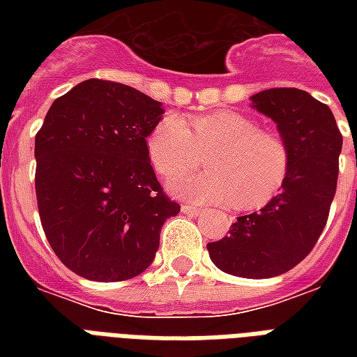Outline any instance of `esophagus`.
<instances>
[{
	"label": "esophagus",
	"mask_w": 357,
	"mask_h": 357,
	"mask_svg": "<svg viewBox=\"0 0 357 357\" xmlns=\"http://www.w3.org/2000/svg\"><path fill=\"white\" fill-rule=\"evenodd\" d=\"M181 211H183L185 215H190V217H202V215H206V209L195 207V206H187V204L181 207Z\"/></svg>",
	"instance_id": "esophagus-1"
}]
</instances>
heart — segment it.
<instances>
[{"mask_svg": "<svg viewBox=\"0 0 357 357\" xmlns=\"http://www.w3.org/2000/svg\"><path fill=\"white\" fill-rule=\"evenodd\" d=\"M148 153L165 178L198 168L207 157L209 172L176 178L168 190L196 204H234L257 209L278 195L289 174L285 140L261 131L254 120L234 111L195 116L185 122L165 114L148 135Z\"/></svg>", "mask_w": 357, "mask_h": 357, "instance_id": "heart-1", "label": "heart"}]
</instances>
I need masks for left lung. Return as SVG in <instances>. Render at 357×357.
I'll return each mask as SVG.
<instances>
[{"instance_id": "8db88e82", "label": "left lung", "mask_w": 357, "mask_h": 357, "mask_svg": "<svg viewBox=\"0 0 357 357\" xmlns=\"http://www.w3.org/2000/svg\"><path fill=\"white\" fill-rule=\"evenodd\" d=\"M252 107L276 122L291 153L282 190L263 209L237 217L229 235L207 244L226 274L280 276L310 254L326 226L343 137L328 105L300 89L257 92Z\"/></svg>"}]
</instances>
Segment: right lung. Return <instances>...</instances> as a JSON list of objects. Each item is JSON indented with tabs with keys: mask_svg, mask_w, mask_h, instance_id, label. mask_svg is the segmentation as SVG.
<instances>
[{
	"mask_svg": "<svg viewBox=\"0 0 357 357\" xmlns=\"http://www.w3.org/2000/svg\"><path fill=\"white\" fill-rule=\"evenodd\" d=\"M161 102L133 86L86 79L47 111L35 137L42 228L57 257L92 282H123L151 265L168 200L146 137Z\"/></svg>",
	"mask_w": 357,
	"mask_h": 357,
	"instance_id": "right-lung-1",
	"label": "right lung"
}]
</instances>
